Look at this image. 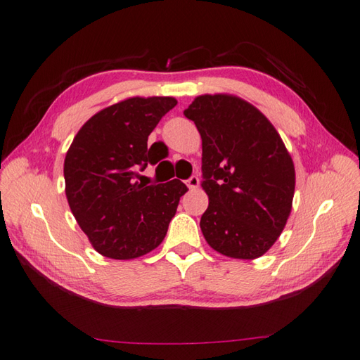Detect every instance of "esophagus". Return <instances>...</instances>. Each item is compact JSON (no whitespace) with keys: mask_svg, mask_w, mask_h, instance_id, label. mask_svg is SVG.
I'll use <instances>...</instances> for the list:
<instances>
[{"mask_svg":"<svg viewBox=\"0 0 360 360\" xmlns=\"http://www.w3.org/2000/svg\"><path fill=\"white\" fill-rule=\"evenodd\" d=\"M198 183H200V180H198L197 175H193V177H191V179L186 181V185L189 186V189H195V188H198Z\"/></svg>","mask_w":360,"mask_h":360,"instance_id":"1","label":"esophagus"}]
</instances>
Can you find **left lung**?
<instances>
[{"label": "left lung", "mask_w": 360, "mask_h": 360, "mask_svg": "<svg viewBox=\"0 0 360 360\" xmlns=\"http://www.w3.org/2000/svg\"><path fill=\"white\" fill-rule=\"evenodd\" d=\"M202 137V188L210 198L200 219L207 245L252 260L276 243L292 207L294 163L260 110L236 95H200L185 109Z\"/></svg>", "instance_id": "left-lung-1"}]
</instances>
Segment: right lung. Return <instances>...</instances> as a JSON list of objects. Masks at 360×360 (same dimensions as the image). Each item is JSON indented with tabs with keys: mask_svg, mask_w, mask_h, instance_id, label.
<instances>
[{
	"mask_svg": "<svg viewBox=\"0 0 360 360\" xmlns=\"http://www.w3.org/2000/svg\"><path fill=\"white\" fill-rule=\"evenodd\" d=\"M177 105L174 97H131L91 117L65 158L66 197L94 250L129 260L163 242L180 197V180L158 185L137 181L139 171L155 165L148 137Z\"/></svg>",
	"mask_w": 360,
	"mask_h": 360,
	"instance_id": "add662e5",
	"label": "right lung"
}]
</instances>
